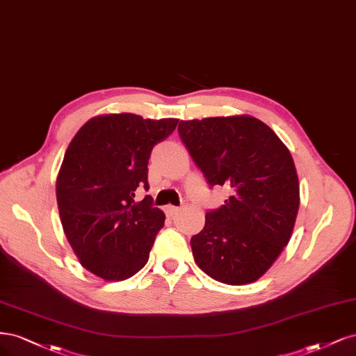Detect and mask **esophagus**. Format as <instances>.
Wrapping results in <instances>:
<instances>
[{
  "mask_svg": "<svg viewBox=\"0 0 356 356\" xmlns=\"http://www.w3.org/2000/svg\"><path fill=\"white\" fill-rule=\"evenodd\" d=\"M179 210H180V209H179V207H176V205H167V207H165V213H167L168 216H173V214H176Z\"/></svg>",
  "mask_w": 356,
  "mask_h": 356,
  "instance_id": "1",
  "label": "esophagus"
}]
</instances>
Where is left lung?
<instances>
[{
	"instance_id": "obj_1",
	"label": "left lung",
	"mask_w": 356,
	"mask_h": 356,
	"mask_svg": "<svg viewBox=\"0 0 356 356\" xmlns=\"http://www.w3.org/2000/svg\"><path fill=\"white\" fill-rule=\"evenodd\" d=\"M179 136L213 188L232 195L205 214L191 239L197 265L216 281L259 280L289 244L300 192L293 158L265 122L250 115L180 121Z\"/></svg>"
}]
</instances>
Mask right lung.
<instances>
[{"label": "right lung", "instance_id": "obj_1", "mask_svg": "<svg viewBox=\"0 0 356 356\" xmlns=\"http://www.w3.org/2000/svg\"><path fill=\"white\" fill-rule=\"evenodd\" d=\"M179 120L112 113L87 121L66 149L56 181L60 222L79 263L106 281L127 280L149 259L164 213L147 188V161Z\"/></svg>", "mask_w": 356, "mask_h": 356}]
</instances>
